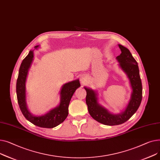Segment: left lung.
<instances>
[{
  "label": "left lung",
  "instance_id": "obj_1",
  "mask_svg": "<svg viewBox=\"0 0 160 160\" xmlns=\"http://www.w3.org/2000/svg\"><path fill=\"white\" fill-rule=\"evenodd\" d=\"M121 53L117 57L121 68L127 74L130 79L132 93L125 110L119 114H112L101 107L97 101L96 92L89 88L87 91L86 103L90 116L99 123L105 125H118L125 123L132 117L138 109L142 100V83L139 76L137 61L123 46L119 44Z\"/></svg>",
  "mask_w": 160,
  "mask_h": 160
}]
</instances>
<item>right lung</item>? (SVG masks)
<instances>
[{
  "label": "right lung",
  "instance_id": "obj_1",
  "mask_svg": "<svg viewBox=\"0 0 160 160\" xmlns=\"http://www.w3.org/2000/svg\"><path fill=\"white\" fill-rule=\"evenodd\" d=\"M39 46H35L37 48ZM33 54L32 51L23 59L18 71L17 80L16 92L18 106L22 114L26 119L33 125L42 128H52L59 125L65 120L68 115V106L70 99L76 90L80 87L79 81L76 80L64 84L61 91V103L55 108L52 110L49 113L42 116H34L32 115L26 107L25 82L28 69L30 68L33 61Z\"/></svg>",
  "mask_w": 160,
  "mask_h": 160
}]
</instances>
